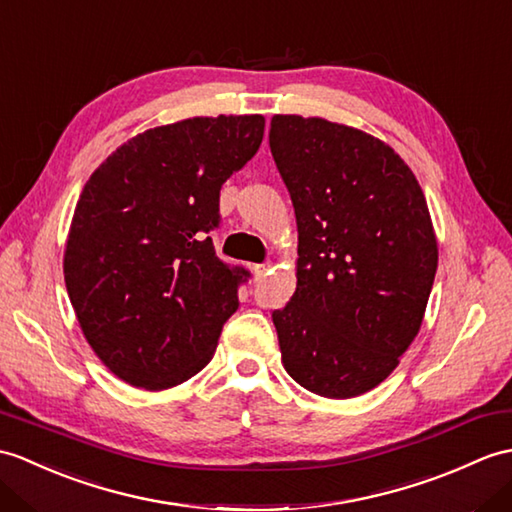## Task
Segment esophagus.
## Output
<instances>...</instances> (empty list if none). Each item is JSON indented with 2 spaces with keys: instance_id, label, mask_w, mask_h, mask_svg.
Here are the masks:
<instances>
[{
  "instance_id": "obj_1",
  "label": "esophagus",
  "mask_w": 512,
  "mask_h": 512,
  "mask_svg": "<svg viewBox=\"0 0 512 512\" xmlns=\"http://www.w3.org/2000/svg\"><path fill=\"white\" fill-rule=\"evenodd\" d=\"M268 270H270V264H255L253 275H255V279H261V277H266Z\"/></svg>"
}]
</instances>
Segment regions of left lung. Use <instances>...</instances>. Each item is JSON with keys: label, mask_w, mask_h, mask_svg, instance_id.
Returning a JSON list of instances; mask_svg holds the SVG:
<instances>
[{"label": "left lung", "mask_w": 512, "mask_h": 512, "mask_svg": "<svg viewBox=\"0 0 512 512\" xmlns=\"http://www.w3.org/2000/svg\"><path fill=\"white\" fill-rule=\"evenodd\" d=\"M270 152L296 229V292L272 312L285 371L349 399L395 371L419 334L438 266L423 189L399 154L358 128L275 115Z\"/></svg>", "instance_id": "1"}]
</instances>
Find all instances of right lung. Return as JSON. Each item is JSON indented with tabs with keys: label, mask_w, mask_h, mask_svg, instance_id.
<instances>
[{
	"label": "right lung",
	"mask_w": 512,
	"mask_h": 512,
	"mask_svg": "<svg viewBox=\"0 0 512 512\" xmlns=\"http://www.w3.org/2000/svg\"><path fill=\"white\" fill-rule=\"evenodd\" d=\"M261 115L192 117L126 141L71 220L65 285L82 334L126 384L187 382L216 351L251 272L216 255L220 189L255 157Z\"/></svg>",
	"instance_id": "1"
}]
</instances>
